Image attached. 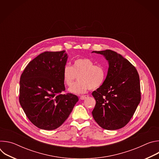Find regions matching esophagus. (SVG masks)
Wrapping results in <instances>:
<instances>
[{"instance_id":"obj_1","label":"esophagus","mask_w":159,"mask_h":159,"mask_svg":"<svg viewBox=\"0 0 159 159\" xmlns=\"http://www.w3.org/2000/svg\"><path fill=\"white\" fill-rule=\"evenodd\" d=\"M88 97H89L88 95H84V96H81L80 97V99L81 100H84V99H85L86 98H87Z\"/></svg>"}]
</instances>
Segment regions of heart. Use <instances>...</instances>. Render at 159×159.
I'll return each mask as SVG.
<instances>
[{
    "mask_svg": "<svg viewBox=\"0 0 159 159\" xmlns=\"http://www.w3.org/2000/svg\"><path fill=\"white\" fill-rule=\"evenodd\" d=\"M107 72L104 66L96 65L88 58H80L74 61L73 66L66 65L63 70L64 83L70 86L77 79L79 80L69 88V91L75 94H82L89 89H96L105 82Z\"/></svg>",
    "mask_w": 159,
    "mask_h": 159,
    "instance_id": "obj_1",
    "label": "heart"
}]
</instances>
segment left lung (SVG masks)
<instances>
[{
  "label": "left lung",
  "mask_w": 159,
  "mask_h": 159,
  "mask_svg": "<svg viewBox=\"0 0 159 159\" xmlns=\"http://www.w3.org/2000/svg\"><path fill=\"white\" fill-rule=\"evenodd\" d=\"M93 52L104 55L109 65L105 82L92 93L96 101L93 116L105 129L121 128L129 123L141 100L139 73L128 60L115 52Z\"/></svg>",
  "instance_id": "1"
}]
</instances>
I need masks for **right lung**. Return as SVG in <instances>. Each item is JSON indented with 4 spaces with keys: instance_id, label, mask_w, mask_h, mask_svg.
I'll use <instances>...</instances> for the list:
<instances>
[{
    "instance_id": "right-lung-1",
    "label": "right lung",
    "mask_w": 159,
    "mask_h": 159,
    "mask_svg": "<svg viewBox=\"0 0 159 159\" xmlns=\"http://www.w3.org/2000/svg\"><path fill=\"white\" fill-rule=\"evenodd\" d=\"M66 60L65 51L44 52L31 60L20 75L19 103L29 120L40 129L60 126L79 101L76 95L63 94Z\"/></svg>"
}]
</instances>
